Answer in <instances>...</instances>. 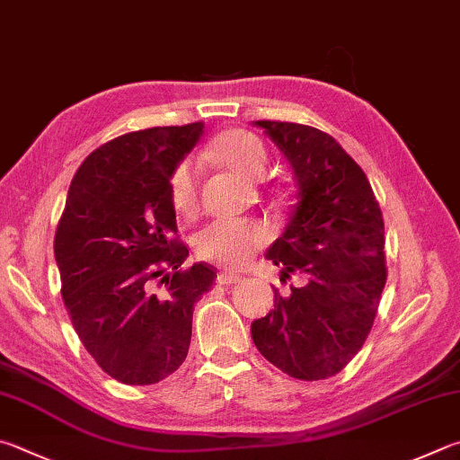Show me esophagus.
<instances>
[{"label":"esophagus","instance_id":"esophagus-1","mask_svg":"<svg viewBox=\"0 0 460 460\" xmlns=\"http://www.w3.org/2000/svg\"><path fill=\"white\" fill-rule=\"evenodd\" d=\"M219 283H223V286H233V283H239L241 281V278L237 273H231V271H223V273H219Z\"/></svg>","mask_w":460,"mask_h":460}]
</instances>
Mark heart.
<instances>
[{
    "instance_id": "b5f03b06",
    "label": "heart",
    "mask_w": 460,
    "mask_h": 460,
    "mask_svg": "<svg viewBox=\"0 0 460 460\" xmlns=\"http://www.w3.org/2000/svg\"><path fill=\"white\" fill-rule=\"evenodd\" d=\"M215 156L237 172L239 177L255 181L263 177L267 148L257 135L243 128L223 132L215 140ZM169 201L181 217H193L199 207V172L193 158H182L169 174ZM267 243V231L247 221H213L195 235L197 255L223 267L245 265Z\"/></svg>"
}]
</instances>
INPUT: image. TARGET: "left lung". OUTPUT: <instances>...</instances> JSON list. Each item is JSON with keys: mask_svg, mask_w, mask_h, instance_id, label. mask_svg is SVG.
<instances>
[{"mask_svg": "<svg viewBox=\"0 0 460 460\" xmlns=\"http://www.w3.org/2000/svg\"><path fill=\"white\" fill-rule=\"evenodd\" d=\"M294 169L299 201L286 233L267 252L281 279L304 273V288L275 291L273 310L252 323L265 360L291 378L325 380L360 352L378 314L386 255L384 219L370 181L328 132L307 124L257 120Z\"/></svg>", "mask_w": 460, "mask_h": 460, "instance_id": "left-lung-1", "label": "left lung"}]
</instances>
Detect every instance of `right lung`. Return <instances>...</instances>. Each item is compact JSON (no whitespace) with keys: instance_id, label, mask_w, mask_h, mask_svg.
<instances>
[{"instance_id":"1","label":"right lung","mask_w":460,"mask_h":460,"mask_svg":"<svg viewBox=\"0 0 460 460\" xmlns=\"http://www.w3.org/2000/svg\"><path fill=\"white\" fill-rule=\"evenodd\" d=\"M201 132L193 122L108 140L74 174L58 221L54 255L74 330L128 386L161 382L185 362L195 304L217 278L207 263L182 265L189 249L169 201V174Z\"/></svg>"}]
</instances>
